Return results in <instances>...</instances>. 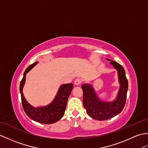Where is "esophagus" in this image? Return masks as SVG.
Returning <instances> with one entry per match:
<instances>
[{
    "instance_id": "obj_1",
    "label": "esophagus",
    "mask_w": 148,
    "mask_h": 148,
    "mask_svg": "<svg viewBox=\"0 0 148 148\" xmlns=\"http://www.w3.org/2000/svg\"><path fill=\"white\" fill-rule=\"evenodd\" d=\"M82 82V80L80 78H77L76 79H75L74 81V84H76V85H79Z\"/></svg>"
}]
</instances>
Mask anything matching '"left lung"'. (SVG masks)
Here are the masks:
<instances>
[{
	"label": "left lung",
	"instance_id": "obj_1",
	"mask_svg": "<svg viewBox=\"0 0 148 148\" xmlns=\"http://www.w3.org/2000/svg\"><path fill=\"white\" fill-rule=\"evenodd\" d=\"M109 60V59H107ZM111 64L118 71L120 88L117 98L112 102L101 101L97 97L93 87L90 84H84L81 86L83 92V102L87 114L91 118L102 121L111 118L120 113L124 108L127 100L128 80L122 65L118 62L111 61Z\"/></svg>",
	"mask_w": 148,
	"mask_h": 148
}]
</instances>
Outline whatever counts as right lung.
<instances>
[{
	"mask_svg": "<svg viewBox=\"0 0 148 148\" xmlns=\"http://www.w3.org/2000/svg\"><path fill=\"white\" fill-rule=\"evenodd\" d=\"M37 64V62H34L27 68L20 82V91L22 106L26 114L33 120L43 124H52L60 119L64 115L68 98L73 88V84L69 83L62 85L60 87L54 100L48 106L38 108H34L27 102L22 90L25 81L26 74Z\"/></svg>",
	"mask_w": 148,
	"mask_h": 148,
	"instance_id": "right-lung-1",
	"label": "right lung"
}]
</instances>
